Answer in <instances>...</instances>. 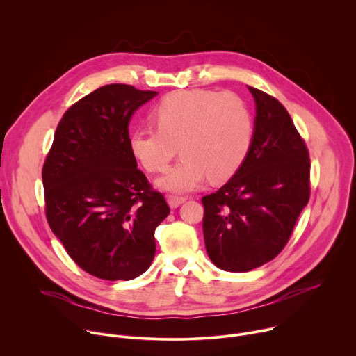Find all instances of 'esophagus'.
<instances>
[{
	"label": "esophagus",
	"instance_id": "1",
	"mask_svg": "<svg viewBox=\"0 0 356 356\" xmlns=\"http://www.w3.org/2000/svg\"><path fill=\"white\" fill-rule=\"evenodd\" d=\"M184 201H186V197L175 195V194H169V195H168V202H169L170 209H177L180 204H183Z\"/></svg>",
	"mask_w": 356,
	"mask_h": 356
}]
</instances>
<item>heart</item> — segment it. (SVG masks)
I'll return each instance as SVG.
<instances>
[{
    "label": "heart",
    "mask_w": 356,
    "mask_h": 356,
    "mask_svg": "<svg viewBox=\"0 0 356 356\" xmlns=\"http://www.w3.org/2000/svg\"><path fill=\"white\" fill-rule=\"evenodd\" d=\"M155 128L131 134L132 155L150 173H163L179 152L180 161L158 184L173 193L197 188L204 179L228 180L243 165L253 140V120L243 101L231 92L180 90L152 108Z\"/></svg>",
    "instance_id": "b5f03b06"
}]
</instances>
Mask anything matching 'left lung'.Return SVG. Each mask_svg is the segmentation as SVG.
I'll return each instance as SVG.
<instances>
[{
	"label": "left lung",
	"instance_id": "left-lung-1",
	"mask_svg": "<svg viewBox=\"0 0 356 356\" xmlns=\"http://www.w3.org/2000/svg\"><path fill=\"white\" fill-rule=\"evenodd\" d=\"M249 91L257 104L249 154L232 179L201 198L207 253L227 272L275 259L310 198L309 150L290 114L275 97Z\"/></svg>",
	"mask_w": 356,
	"mask_h": 356
}]
</instances>
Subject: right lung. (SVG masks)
Masks as SVG:
<instances>
[{
	"label": "right lung",
	"instance_id": "add662e5",
	"mask_svg": "<svg viewBox=\"0 0 356 356\" xmlns=\"http://www.w3.org/2000/svg\"><path fill=\"white\" fill-rule=\"evenodd\" d=\"M156 91L99 87L62 117L42 169L44 213L69 257L103 280H131L155 258V229L170 209L136 168L132 114Z\"/></svg>",
	"mask_w": 356,
	"mask_h": 356
}]
</instances>
